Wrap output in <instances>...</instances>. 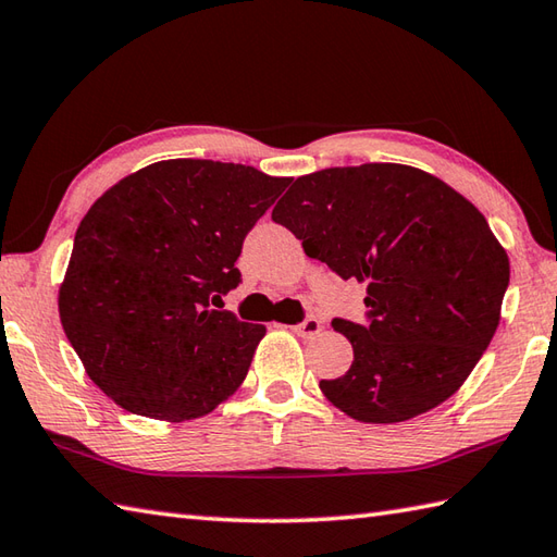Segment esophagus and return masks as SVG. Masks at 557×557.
Wrapping results in <instances>:
<instances>
[{"label": "esophagus", "instance_id": "obj_1", "mask_svg": "<svg viewBox=\"0 0 557 557\" xmlns=\"http://www.w3.org/2000/svg\"><path fill=\"white\" fill-rule=\"evenodd\" d=\"M294 330V333H297L299 337H313V335H318V333H321V330H323V323L321 321H318V318H306V321H301L299 325H294L292 327Z\"/></svg>", "mask_w": 557, "mask_h": 557}]
</instances>
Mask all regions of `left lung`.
Masks as SVG:
<instances>
[{
	"instance_id": "8db88e82",
	"label": "left lung",
	"mask_w": 557,
	"mask_h": 557,
	"mask_svg": "<svg viewBox=\"0 0 557 557\" xmlns=\"http://www.w3.org/2000/svg\"><path fill=\"white\" fill-rule=\"evenodd\" d=\"M306 256L366 285V323L335 318L349 371L323 395L363 423L453 397L500 321L510 260L486 218L433 174L393 162L299 176L272 210Z\"/></svg>"
}]
</instances>
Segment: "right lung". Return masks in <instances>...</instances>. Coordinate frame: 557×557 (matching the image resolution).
<instances>
[{
    "instance_id": "add662e5",
    "label": "right lung",
    "mask_w": 557,
    "mask_h": 557,
    "mask_svg": "<svg viewBox=\"0 0 557 557\" xmlns=\"http://www.w3.org/2000/svg\"><path fill=\"white\" fill-rule=\"evenodd\" d=\"M289 180L164 160L114 184L81 220L59 318L86 373L122 409L206 417L244 383L265 327L222 311L246 234Z\"/></svg>"
}]
</instances>
